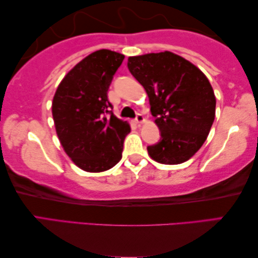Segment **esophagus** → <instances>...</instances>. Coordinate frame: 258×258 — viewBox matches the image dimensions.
I'll return each instance as SVG.
<instances>
[{"instance_id": "34e87169", "label": "esophagus", "mask_w": 258, "mask_h": 258, "mask_svg": "<svg viewBox=\"0 0 258 258\" xmlns=\"http://www.w3.org/2000/svg\"><path fill=\"white\" fill-rule=\"evenodd\" d=\"M135 122H136V123H142V122H144V116H143L141 113H137L136 117H135Z\"/></svg>"}]
</instances>
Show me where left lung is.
Segmentation results:
<instances>
[{"instance_id":"left-lung-1","label":"left lung","mask_w":258,"mask_h":258,"mask_svg":"<svg viewBox=\"0 0 258 258\" xmlns=\"http://www.w3.org/2000/svg\"><path fill=\"white\" fill-rule=\"evenodd\" d=\"M128 69L144 87L160 141L147 146L150 157L179 164L193 157L215 119L216 98L206 75L186 59L169 51L129 57Z\"/></svg>"}]
</instances>
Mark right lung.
Segmentation results:
<instances>
[{"label":"right lung","mask_w":258,"mask_h":258,"mask_svg":"<svg viewBox=\"0 0 258 258\" xmlns=\"http://www.w3.org/2000/svg\"><path fill=\"white\" fill-rule=\"evenodd\" d=\"M124 56L111 50L92 52L59 84L52 116L61 146L83 170L100 172L120 161L130 125L114 115L107 91Z\"/></svg>","instance_id":"add662e5"}]
</instances>
